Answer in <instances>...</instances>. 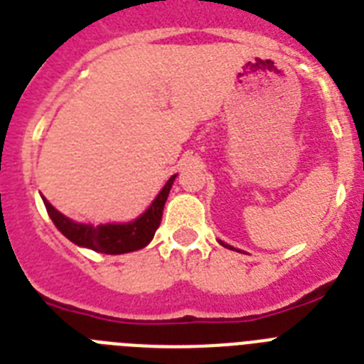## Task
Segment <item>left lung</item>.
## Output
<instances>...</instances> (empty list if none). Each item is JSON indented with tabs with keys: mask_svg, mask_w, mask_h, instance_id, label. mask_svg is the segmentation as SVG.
Masks as SVG:
<instances>
[{
	"mask_svg": "<svg viewBox=\"0 0 364 364\" xmlns=\"http://www.w3.org/2000/svg\"><path fill=\"white\" fill-rule=\"evenodd\" d=\"M220 245H223V247H226V248H232L230 245H225V243H220Z\"/></svg>",
	"mask_w": 364,
	"mask_h": 364,
	"instance_id": "obj_1",
	"label": "left lung"
}]
</instances>
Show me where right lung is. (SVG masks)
<instances>
[{
    "mask_svg": "<svg viewBox=\"0 0 364 364\" xmlns=\"http://www.w3.org/2000/svg\"><path fill=\"white\" fill-rule=\"evenodd\" d=\"M175 176L176 175H173L167 180V184L158 193V197L152 200V204L144 215L138 217L132 223H125V225L92 226L82 225V223H73L62 213H58L46 198H43V204H46V210H48L55 226L70 239L71 243L92 248L95 252L102 254L132 252V250L147 247L151 243V239L154 237V232L160 226L161 213H164V206H166L167 195H169Z\"/></svg>",
    "mask_w": 364,
    "mask_h": 364,
    "instance_id": "obj_1",
    "label": "right lung"
}]
</instances>
